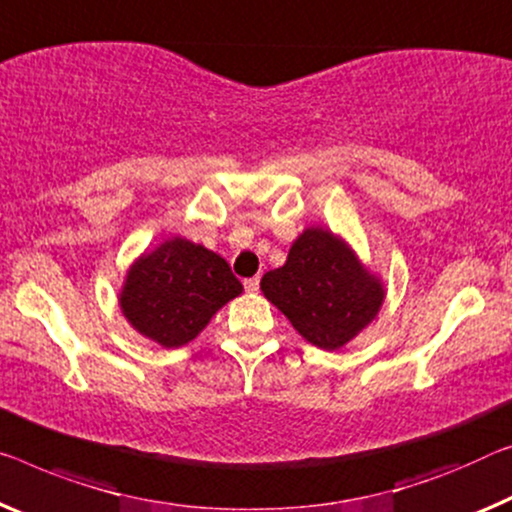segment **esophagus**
<instances>
[{"instance_id": "1", "label": "esophagus", "mask_w": 512, "mask_h": 512, "mask_svg": "<svg viewBox=\"0 0 512 512\" xmlns=\"http://www.w3.org/2000/svg\"><path fill=\"white\" fill-rule=\"evenodd\" d=\"M258 286H261V279L258 277H251V279H245V288L249 290V293H256Z\"/></svg>"}]
</instances>
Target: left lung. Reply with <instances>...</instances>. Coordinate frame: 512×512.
Here are the masks:
<instances>
[{
	"label": "left lung",
	"mask_w": 512,
	"mask_h": 512,
	"mask_svg": "<svg viewBox=\"0 0 512 512\" xmlns=\"http://www.w3.org/2000/svg\"><path fill=\"white\" fill-rule=\"evenodd\" d=\"M261 290L306 341L322 350L343 348L377 311L384 290L334 233L306 229L288 261L263 274Z\"/></svg>",
	"instance_id": "left-lung-1"
}]
</instances>
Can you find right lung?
<instances>
[{
	"mask_svg": "<svg viewBox=\"0 0 512 512\" xmlns=\"http://www.w3.org/2000/svg\"><path fill=\"white\" fill-rule=\"evenodd\" d=\"M242 293L229 263L190 240L171 238L130 267L121 309L139 334L178 348Z\"/></svg>",
	"mask_w": 512,
	"mask_h": 512,
	"instance_id": "add662e5",
	"label": "right lung"
}]
</instances>
